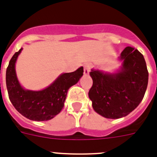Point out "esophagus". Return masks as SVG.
<instances>
[{
	"instance_id": "34e87169",
	"label": "esophagus",
	"mask_w": 157,
	"mask_h": 157,
	"mask_svg": "<svg viewBox=\"0 0 157 157\" xmlns=\"http://www.w3.org/2000/svg\"><path fill=\"white\" fill-rule=\"evenodd\" d=\"M90 64H88V63H86V64H85V66H84V74L88 75L89 73H90Z\"/></svg>"
}]
</instances>
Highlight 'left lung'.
<instances>
[{"instance_id":"obj_1","label":"left lung","mask_w":157,"mask_h":157,"mask_svg":"<svg viewBox=\"0 0 157 157\" xmlns=\"http://www.w3.org/2000/svg\"><path fill=\"white\" fill-rule=\"evenodd\" d=\"M119 59L121 69L106 73L92 69L93 85L89 97L95 111L106 118H120L129 114L144 98L148 72L144 56L137 49L127 47Z\"/></svg>"}]
</instances>
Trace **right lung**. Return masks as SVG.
I'll return each instance as SVG.
<instances>
[{"label":"right lung","instance_id":"1","mask_svg":"<svg viewBox=\"0 0 157 157\" xmlns=\"http://www.w3.org/2000/svg\"><path fill=\"white\" fill-rule=\"evenodd\" d=\"M22 48L11 58L6 69V87L10 100L17 111L33 121H48L61 111L64 105L67 90L76 85L83 76L84 68L79 67L75 72L63 73L40 91L25 90L17 78L15 63Z\"/></svg>","mask_w":157,"mask_h":157}]
</instances>
